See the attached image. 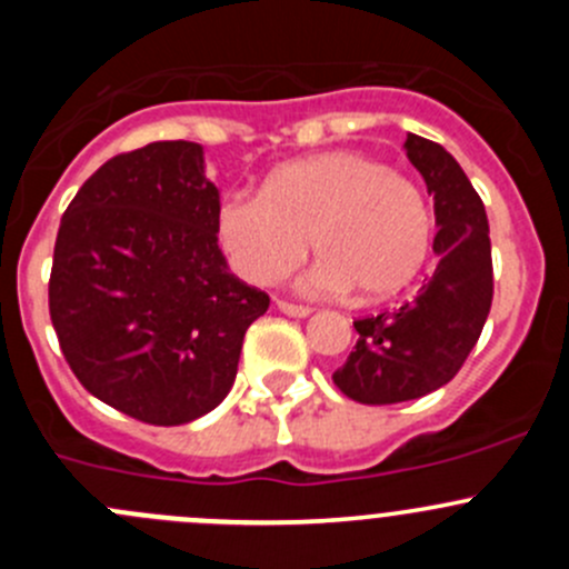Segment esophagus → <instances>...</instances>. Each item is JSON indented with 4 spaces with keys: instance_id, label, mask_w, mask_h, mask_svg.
Wrapping results in <instances>:
<instances>
[{
    "instance_id": "esophagus-1",
    "label": "esophagus",
    "mask_w": 569,
    "mask_h": 569,
    "mask_svg": "<svg viewBox=\"0 0 569 569\" xmlns=\"http://www.w3.org/2000/svg\"><path fill=\"white\" fill-rule=\"evenodd\" d=\"M274 306H278V311L289 313V317H297V319H302L311 313V308L308 306H297V302H289V300H274Z\"/></svg>"
}]
</instances>
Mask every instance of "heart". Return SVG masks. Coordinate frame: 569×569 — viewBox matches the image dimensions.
I'll use <instances>...</instances> for the list:
<instances>
[{"label":"heart","instance_id":"obj_1","mask_svg":"<svg viewBox=\"0 0 569 569\" xmlns=\"http://www.w3.org/2000/svg\"><path fill=\"white\" fill-rule=\"evenodd\" d=\"M217 237L256 286L286 278L311 239L321 258L308 278L313 289L386 300L427 261L432 220L407 178L358 151H327L274 170L263 194L228 192Z\"/></svg>","mask_w":569,"mask_h":569}]
</instances>
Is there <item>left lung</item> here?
Segmentation results:
<instances>
[{
    "instance_id": "obj_1",
    "label": "left lung",
    "mask_w": 569,
    "mask_h": 569,
    "mask_svg": "<svg viewBox=\"0 0 569 569\" xmlns=\"http://www.w3.org/2000/svg\"><path fill=\"white\" fill-rule=\"evenodd\" d=\"M405 148L435 194L438 267L399 308L355 319L358 343L332 382L360 405L421 399L455 380L492 306L490 226L479 192L438 142L407 134Z\"/></svg>"
}]
</instances>
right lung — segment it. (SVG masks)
Masks as SVG:
<instances>
[{"label": "right lung", "mask_w": 569, "mask_h": 569, "mask_svg": "<svg viewBox=\"0 0 569 569\" xmlns=\"http://www.w3.org/2000/svg\"><path fill=\"white\" fill-rule=\"evenodd\" d=\"M220 192L198 142H151L101 164L68 203L49 313L77 380L153 427L214 410L237 380L263 291L228 272Z\"/></svg>", "instance_id": "1"}]
</instances>
